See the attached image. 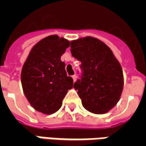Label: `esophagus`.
<instances>
[{"label":"esophagus","mask_w":146,"mask_h":146,"mask_svg":"<svg viewBox=\"0 0 146 146\" xmlns=\"http://www.w3.org/2000/svg\"><path fill=\"white\" fill-rule=\"evenodd\" d=\"M72 77H73V81L75 82V81H76V74H74V75H73V76H72Z\"/></svg>","instance_id":"obj_1"}]
</instances>
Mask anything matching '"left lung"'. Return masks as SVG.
<instances>
[{
	"mask_svg": "<svg viewBox=\"0 0 146 146\" xmlns=\"http://www.w3.org/2000/svg\"><path fill=\"white\" fill-rule=\"evenodd\" d=\"M71 54L81 62L80 79L74 83L82 105L89 112L107 113L119 101L123 87V70L107 45L92 36L70 43Z\"/></svg>",
	"mask_w": 146,
	"mask_h": 146,
	"instance_id": "left-lung-1",
	"label": "left lung"
}]
</instances>
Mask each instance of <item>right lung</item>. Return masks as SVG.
Listing matches in <instances>:
<instances>
[{"instance_id":"add662e5","label":"right lung","mask_w":146,"mask_h":146,"mask_svg":"<svg viewBox=\"0 0 146 146\" xmlns=\"http://www.w3.org/2000/svg\"><path fill=\"white\" fill-rule=\"evenodd\" d=\"M70 42L57 35L45 37L30 51L25 62L21 82L30 105L39 112L51 114L59 110L73 80L68 76L61 56Z\"/></svg>"}]
</instances>
